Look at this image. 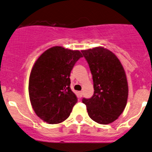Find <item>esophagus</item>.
<instances>
[{"mask_svg":"<svg viewBox=\"0 0 152 152\" xmlns=\"http://www.w3.org/2000/svg\"><path fill=\"white\" fill-rule=\"evenodd\" d=\"M78 96H79L80 97H82V96H83V92L82 91L78 92Z\"/></svg>","mask_w":152,"mask_h":152,"instance_id":"esophagus-1","label":"esophagus"}]
</instances>
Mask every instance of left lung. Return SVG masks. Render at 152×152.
Masks as SVG:
<instances>
[{
    "label": "left lung",
    "mask_w": 152,
    "mask_h": 152,
    "mask_svg": "<svg viewBox=\"0 0 152 152\" xmlns=\"http://www.w3.org/2000/svg\"><path fill=\"white\" fill-rule=\"evenodd\" d=\"M94 81L91 98L82 99L89 117L100 124L112 123L126 107L128 83L124 69L114 53L104 47L81 50Z\"/></svg>",
    "instance_id": "1"
}]
</instances>
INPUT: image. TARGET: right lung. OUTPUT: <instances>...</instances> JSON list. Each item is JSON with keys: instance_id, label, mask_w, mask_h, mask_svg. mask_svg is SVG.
<instances>
[{"instance_id": "right-lung-1", "label": "right lung", "mask_w": 152, "mask_h": 152, "mask_svg": "<svg viewBox=\"0 0 152 152\" xmlns=\"http://www.w3.org/2000/svg\"><path fill=\"white\" fill-rule=\"evenodd\" d=\"M81 57L78 50L53 46L36 60L29 77L28 92L35 113L43 121L56 124L70 116L78 100L70 88L69 77Z\"/></svg>"}]
</instances>
